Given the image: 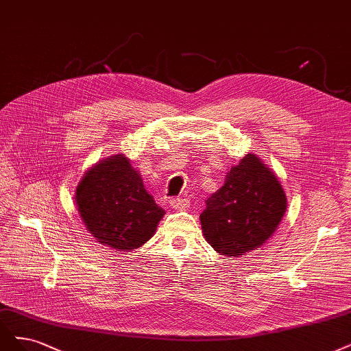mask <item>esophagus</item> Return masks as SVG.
<instances>
[{"instance_id": "esophagus-1", "label": "esophagus", "mask_w": 351, "mask_h": 351, "mask_svg": "<svg viewBox=\"0 0 351 351\" xmlns=\"http://www.w3.org/2000/svg\"><path fill=\"white\" fill-rule=\"evenodd\" d=\"M190 200L187 197H173L170 200V206L178 210H186L189 208Z\"/></svg>"}]
</instances>
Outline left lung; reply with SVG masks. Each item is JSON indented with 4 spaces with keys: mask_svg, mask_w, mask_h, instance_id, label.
Listing matches in <instances>:
<instances>
[{
    "mask_svg": "<svg viewBox=\"0 0 351 351\" xmlns=\"http://www.w3.org/2000/svg\"><path fill=\"white\" fill-rule=\"evenodd\" d=\"M286 195L258 156L248 154L226 174L225 184L206 200L200 215L204 238L226 257L261 247L280 223Z\"/></svg>",
    "mask_w": 351,
    "mask_h": 351,
    "instance_id": "1",
    "label": "left lung"
}]
</instances>
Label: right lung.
Listing matches in <instances>:
<instances>
[{"mask_svg": "<svg viewBox=\"0 0 351 351\" xmlns=\"http://www.w3.org/2000/svg\"><path fill=\"white\" fill-rule=\"evenodd\" d=\"M77 206L93 237L119 251L147 243L165 213L123 155L87 171L77 187Z\"/></svg>", "mask_w": 351, "mask_h": 351, "instance_id": "right-lung-1", "label": "right lung"}]
</instances>
